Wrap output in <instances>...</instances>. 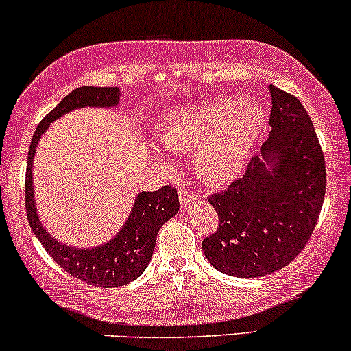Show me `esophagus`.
<instances>
[{
    "label": "esophagus",
    "mask_w": 351,
    "mask_h": 351,
    "mask_svg": "<svg viewBox=\"0 0 351 351\" xmlns=\"http://www.w3.org/2000/svg\"><path fill=\"white\" fill-rule=\"evenodd\" d=\"M195 199V194H192L191 189H186V187H180L179 189V200H180V207L186 210V208L189 207V204L194 202Z\"/></svg>",
    "instance_id": "34e87169"
}]
</instances>
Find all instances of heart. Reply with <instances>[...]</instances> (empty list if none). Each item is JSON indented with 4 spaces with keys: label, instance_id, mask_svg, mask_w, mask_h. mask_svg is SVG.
<instances>
[{
    "label": "heart",
    "instance_id": "1",
    "mask_svg": "<svg viewBox=\"0 0 351 351\" xmlns=\"http://www.w3.org/2000/svg\"><path fill=\"white\" fill-rule=\"evenodd\" d=\"M263 124L258 106L222 97L165 116L159 141L169 151L195 154L200 174L223 184L242 171Z\"/></svg>",
    "mask_w": 351,
    "mask_h": 351
}]
</instances>
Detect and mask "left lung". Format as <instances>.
<instances>
[{
    "mask_svg": "<svg viewBox=\"0 0 351 351\" xmlns=\"http://www.w3.org/2000/svg\"><path fill=\"white\" fill-rule=\"evenodd\" d=\"M271 134L262 157L226 191L208 195L219 227L202 250L219 271L262 277L289 265L312 237L326 189L320 141L302 102L270 84Z\"/></svg>",
    "mask_w": 351,
    "mask_h": 351,
    "instance_id": "8db88e82",
    "label": "left lung"
}]
</instances>
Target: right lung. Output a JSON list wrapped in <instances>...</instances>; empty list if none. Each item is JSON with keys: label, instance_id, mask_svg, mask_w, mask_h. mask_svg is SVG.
Here are the masks:
<instances>
[{"label": "right lung", "instance_id": "obj_1", "mask_svg": "<svg viewBox=\"0 0 351 351\" xmlns=\"http://www.w3.org/2000/svg\"><path fill=\"white\" fill-rule=\"evenodd\" d=\"M119 88H93V86H82L69 93L39 123L31 139L26 164L25 202L27 222L33 228L34 235L62 270L68 271L77 280L89 283V285L104 287V289L123 287L125 283L136 280L145 270L154 252L157 232L179 210L177 189L164 186L156 192H143L137 197L123 230L111 242L96 249H73L51 237L39 222L36 206H34L31 165H33L34 149H36L39 137L48 129L49 123L61 117L62 114L82 108V106H99V108L116 106L119 102Z\"/></svg>", "mask_w": 351, "mask_h": 351}]
</instances>
